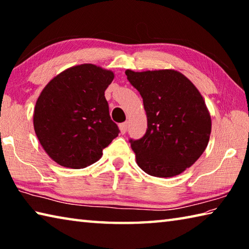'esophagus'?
I'll use <instances>...</instances> for the list:
<instances>
[{
	"label": "esophagus",
	"mask_w": 249,
	"mask_h": 249,
	"mask_svg": "<svg viewBox=\"0 0 249 249\" xmlns=\"http://www.w3.org/2000/svg\"><path fill=\"white\" fill-rule=\"evenodd\" d=\"M127 126H128L127 122H125V123L120 124V130H121L122 134H125V133H126V130H127Z\"/></svg>",
	"instance_id": "esophagus-1"
}]
</instances>
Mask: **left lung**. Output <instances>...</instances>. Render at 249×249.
Listing matches in <instances>:
<instances>
[{"mask_svg": "<svg viewBox=\"0 0 249 249\" xmlns=\"http://www.w3.org/2000/svg\"><path fill=\"white\" fill-rule=\"evenodd\" d=\"M125 73L141 93L147 115L146 134L130 141L137 165L159 178L180 175L200 158L210 141L212 122L203 96L174 69Z\"/></svg>", "mask_w": 249, "mask_h": 249, "instance_id": "1", "label": "left lung"}]
</instances>
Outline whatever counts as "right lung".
<instances>
[{"instance_id": "right-lung-1", "label": "right lung", "mask_w": 249, "mask_h": 249, "mask_svg": "<svg viewBox=\"0 0 249 249\" xmlns=\"http://www.w3.org/2000/svg\"><path fill=\"white\" fill-rule=\"evenodd\" d=\"M114 72L92 64L70 67L46 84L34 109V129L58 165L81 169L119 136L104 92Z\"/></svg>"}]
</instances>
